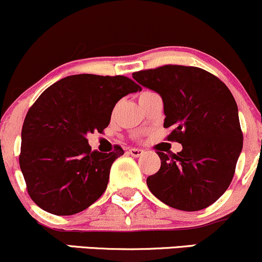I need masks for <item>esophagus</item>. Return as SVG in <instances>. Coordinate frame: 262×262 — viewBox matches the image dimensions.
Returning <instances> with one entry per match:
<instances>
[{"mask_svg":"<svg viewBox=\"0 0 262 262\" xmlns=\"http://www.w3.org/2000/svg\"><path fill=\"white\" fill-rule=\"evenodd\" d=\"M128 153L130 154L132 157L138 158V157H140V155L144 154V150H142V149H138V148H129Z\"/></svg>","mask_w":262,"mask_h":262,"instance_id":"obj_1","label":"esophagus"}]
</instances>
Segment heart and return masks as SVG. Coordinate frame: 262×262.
Here are the masks:
<instances>
[{
    "mask_svg": "<svg viewBox=\"0 0 262 262\" xmlns=\"http://www.w3.org/2000/svg\"><path fill=\"white\" fill-rule=\"evenodd\" d=\"M151 93H153V92H150V91L142 92V93H140V96H139V98H142V97H145V96H148V94H151Z\"/></svg>",
    "mask_w": 262,
    "mask_h": 262,
    "instance_id": "1",
    "label": "heart"
}]
</instances>
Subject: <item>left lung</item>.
<instances>
[{
	"mask_svg": "<svg viewBox=\"0 0 262 262\" xmlns=\"http://www.w3.org/2000/svg\"><path fill=\"white\" fill-rule=\"evenodd\" d=\"M163 99L164 128L183 145L178 154L158 151L160 169L146 179L154 196L171 208L198 211L214 204L231 183L243 150L236 102L217 77L198 67L163 66L133 73Z\"/></svg>",
	"mask_w": 262,
	"mask_h": 262,
	"instance_id": "left-lung-1",
	"label": "left lung"
}]
</instances>
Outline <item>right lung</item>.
<instances>
[{
	"label": "right lung",
	"mask_w": 262,
	"mask_h": 262,
	"mask_svg": "<svg viewBox=\"0 0 262 262\" xmlns=\"http://www.w3.org/2000/svg\"><path fill=\"white\" fill-rule=\"evenodd\" d=\"M140 89L124 76L74 74L38 97L22 126L19 166L39 208L73 215L102 196L112 164L124 151L92 150L87 134L102 133L118 100Z\"/></svg>",
	"instance_id": "right-lung-1"
}]
</instances>
